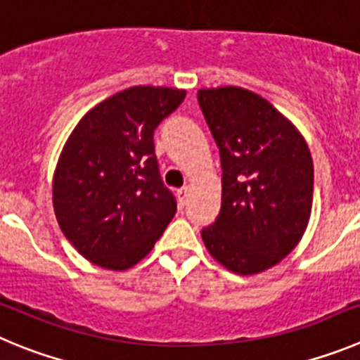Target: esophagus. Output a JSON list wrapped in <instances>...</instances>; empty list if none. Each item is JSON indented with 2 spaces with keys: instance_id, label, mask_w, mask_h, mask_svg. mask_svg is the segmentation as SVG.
I'll list each match as a JSON object with an SVG mask.
<instances>
[{
  "instance_id": "34e87169",
  "label": "esophagus",
  "mask_w": 360,
  "mask_h": 360,
  "mask_svg": "<svg viewBox=\"0 0 360 360\" xmlns=\"http://www.w3.org/2000/svg\"><path fill=\"white\" fill-rule=\"evenodd\" d=\"M188 192H190V188H188V186H183V188H179V190H177V197H179L181 206H184V204H186Z\"/></svg>"
}]
</instances>
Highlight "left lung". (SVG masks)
I'll return each mask as SVG.
<instances>
[{"instance_id": "obj_1", "label": "left lung", "mask_w": 360, "mask_h": 360, "mask_svg": "<svg viewBox=\"0 0 360 360\" xmlns=\"http://www.w3.org/2000/svg\"><path fill=\"white\" fill-rule=\"evenodd\" d=\"M197 98L222 165L220 213L202 229V242L231 273H264L300 244L309 226V145L273 103L244 87L199 89Z\"/></svg>"}]
</instances>
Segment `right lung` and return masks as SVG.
Instances as JSON below:
<instances>
[{
	"mask_svg": "<svg viewBox=\"0 0 360 360\" xmlns=\"http://www.w3.org/2000/svg\"><path fill=\"white\" fill-rule=\"evenodd\" d=\"M186 91L134 86L96 103L64 143L53 174V210L86 260L125 271L152 251L176 215L154 154V129Z\"/></svg>",
	"mask_w": 360,
	"mask_h": 360,
	"instance_id": "right-lung-1",
	"label": "right lung"
}]
</instances>
